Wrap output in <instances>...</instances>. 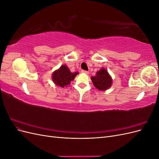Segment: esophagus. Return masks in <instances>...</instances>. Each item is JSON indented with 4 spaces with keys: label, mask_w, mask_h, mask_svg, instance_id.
<instances>
[{
    "label": "esophagus",
    "mask_w": 159,
    "mask_h": 159,
    "mask_svg": "<svg viewBox=\"0 0 159 159\" xmlns=\"http://www.w3.org/2000/svg\"><path fill=\"white\" fill-rule=\"evenodd\" d=\"M81 72L82 74H89V72L88 71H85V70H81Z\"/></svg>",
    "instance_id": "esophagus-1"
}]
</instances>
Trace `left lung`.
<instances>
[{
	"instance_id": "1",
	"label": "left lung",
	"mask_w": 159,
	"mask_h": 159,
	"mask_svg": "<svg viewBox=\"0 0 159 159\" xmlns=\"http://www.w3.org/2000/svg\"><path fill=\"white\" fill-rule=\"evenodd\" d=\"M91 80L93 84L98 90L105 91L111 87L113 84V80L107 70L102 68L97 71L95 76H91Z\"/></svg>"
}]
</instances>
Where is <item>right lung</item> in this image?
<instances>
[{
  "instance_id": "right-lung-1",
  "label": "right lung",
  "mask_w": 159,
  "mask_h": 159,
  "mask_svg": "<svg viewBox=\"0 0 159 159\" xmlns=\"http://www.w3.org/2000/svg\"><path fill=\"white\" fill-rule=\"evenodd\" d=\"M79 74L78 71L72 73L66 65H61L60 68L53 72L52 79L55 85L61 88L67 87Z\"/></svg>"
}]
</instances>
